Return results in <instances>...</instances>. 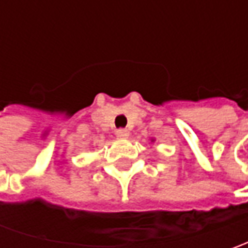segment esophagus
<instances>
[{
    "mask_svg": "<svg viewBox=\"0 0 248 248\" xmlns=\"http://www.w3.org/2000/svg\"><path fill=\"white\" fill-rule=\"evenodd\" d=\"M116 134H117V137H119V138H123V139L128 138L129 137V131L125 128L117 129V131H116Z\"/></svg>",
    "mask_w": 248,
    "mask_h": 248,
    "instance_id": "obj_1",
    "label": "esophagus"
}]
</instances>
